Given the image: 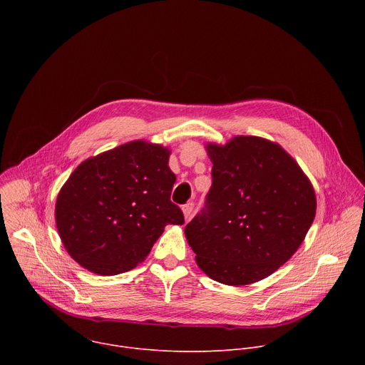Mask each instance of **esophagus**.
<instances>
[{
  "label": "esophagus",
  "mask_w": 365,
  "mask_h": 365,
  "mask_svg": "<svg viewBox=\"0 0 365 365\" xmlns=\"http://www.w3.org/2000/svg\"><path fill=\"white\" fill-rule=\"evenodd\" d=\"M193 207H195V203L193 202H189L186 205H183V214H185V220L189 221L192 218V214H193Z\"/></svg>",
  "instance_id": "obj_1"
}]
</instances>
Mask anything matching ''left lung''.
Instances as JSON below:
<instances>
[{"label":"left lung","instance_id":"left-lung-1","mask_svg":"<svg viewBox=\"0 0 365 365\" xmlns=\"http://www.w3.org/2000/svg\"><path fill=\"white\" fill-rule=\"evenodd\" d=\"M212 185L185 235L212 280L244 286L274 273L303 242L317 196L279 145L252 135L210 144Z\"/></svg>","mask_w":365,"mask_h":365}]
</instances>
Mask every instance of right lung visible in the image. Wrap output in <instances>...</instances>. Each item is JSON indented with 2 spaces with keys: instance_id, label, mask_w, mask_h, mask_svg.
Wrapping results in <instances>:
<instances>
[{
  "instance_id": "right-lung-1",
  "label": "right lung",
  "mask_w": 365,
  "mask_h": 365,
  "mask_svg": "<svg viewBox=\"0 0 365 365\" xmlns=\"http://www.w3.org/2000/svg\"><path fill=\"white\" fill-rule=\"evenodd\" d=\"M169 150L131 141L81 163L56 200V225L71 257L101 276L134 269L166 225L185 217L170 200Z\"/></svg>"
}]
</instances>
